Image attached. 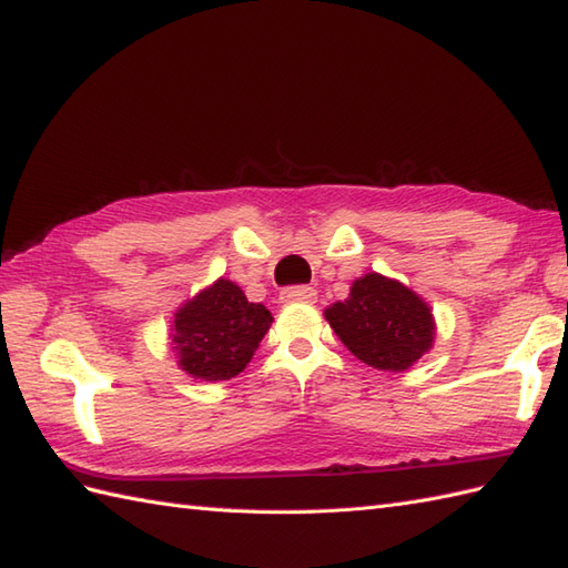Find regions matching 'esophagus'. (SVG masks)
<instances>
[{"mask_svg":"<svg viewBox=\"0 0 568 568\" xmlns=\"http://www.w3.org/2000/svg\"><path fill=\"white\" fill-rule=\"evenodd\" d=\"M316 288L313 286H286L280 294L284 304H313L316 301Z\"/></svg>","mask_w":568,"mask_h":568,"instance_id":"obj_1","label":"esophagus"}]
</instances>
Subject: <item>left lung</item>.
I'll return each instance as SVG.
<instances>
[{
    "label": "left lung",
    "instance_id": "1",
    "mask_svg": "<svg viewBox=\"0 0 568 568\" xmlns=\"http://www.w3.org/2000/svg\"><path fill=\"white\" fill-rule=\"evenodd\" d=\"M325 321L359 362L382 372H406L435 343L433 308L379 272L352 282L349 296L325 308Z\"/></svg>",
    "mask_w": 568,
    "mask_h": 568
}]
</instances>
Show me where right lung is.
I'll list each match as a JSON object with an SVG mask.
<instances>
[{
	"label": "right lung",
	"mask_w": 568,
	"mask_h": 568,
	"mask_svg": "<svg viewBox=\"0 0 568 568\" xmlns=\"http://www.w3.org/2000/svg\"><path fill=\"white\" fill-rule=\"evenodd\" d=\"M272 313L250 304L231 280L184 301L172 321V352L178 367L199 382H225L241 374L272 325Z\"/></svg>",
	"instance_id": "obj_1"
}]
</instances>
